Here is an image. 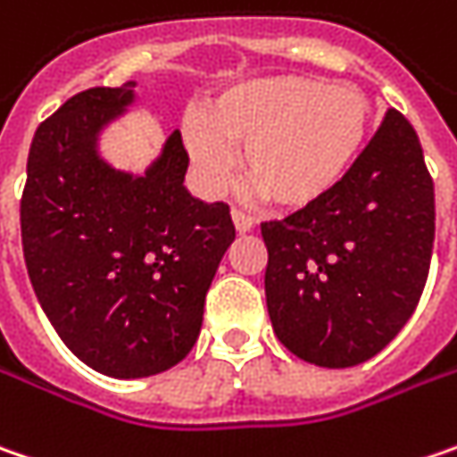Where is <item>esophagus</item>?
Listing matches in <instances>:
<instances>
[{
  "instance_id": "34e87169",
  "label": "esophagus",
  "mask_w": 457,
  "mask_h": 457,
  "mask_svg": "<svg viewBox=\"0 0 457 457\" xmlns=\"http://www.w3.org/2000/svg\"><path fill=\"white\" fill-rule=\"evenodd\" d=\"M231 218H234V226H237V231H239V234L252 231V226H254V218L249 216L246 211H239V208H234V211H231Z\"/></svg>"
}]
</instances>
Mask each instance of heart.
<instances>
[{
    "label": "heart",
    "mask_w": 457,
    "mask_h": 457,
    "mask_svg": "<svg viewBox=\"0 0 457 457\" xmlns=\"http://www.w3.org/2000/svg\"><path fill=\"white\" fill-rule=\"evenodd\" d=\"M373 107L357 87L311 77H270L237 84L185 123V146L208 193L244 170L272 203L306 208L347 177L370 133Z\"/></svg>",
    "instance_id": "heart-1"
}]
</instances>
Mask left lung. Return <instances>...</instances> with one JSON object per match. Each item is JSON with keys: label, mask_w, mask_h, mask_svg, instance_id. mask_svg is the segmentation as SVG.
Instances as JSON below:
<instances>
[{"label": "left lung", "mask_w": 457, "mask_h": 457, "mask_svg": "<svg viewBox=\"0 0 457 457\" xmlns=\"http://www.w3.org/2000/svg\"><path fill=\"white\" fill-rule=\"evenodd\" d=\"M260 228L278 339L319 368L370 360L409 321L429 275L435 185L417 130L388 110L327 197Z\"/></svg>", "instance_id": "1"}]
</instances>
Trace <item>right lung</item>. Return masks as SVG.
Here are the masks:
<instances>
[{"label":"right lung","mask_w":457,"mask_h":457,"mask_svg":"<svg viewBox=\"0 0 457 457\" xmlns=\"http://www.w3.org/2000/svg\"><path fill=\"white\" fill-rule=\"evenodd\" d=\"M133 87L84 89L46 118L20 200L40 308L81 362L112 378L156 376L187 357L237 237L226 203L185 190L190 156L179 130L146 177L100 162L97 130L133 103Z\"/></svg>","instance_id":"1"}]
</instances>
